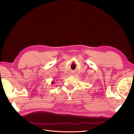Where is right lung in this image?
Wrapping results in <instances>:
<instances>
[{
    "mask_svg": "<svg viewBox=\"0 0 134 134\" xmlns=\"http://www.w3.org/2000/svg\"><path fill=\"white\" fill-rule=\"evenodd\" d=\"M54 80H53V81H52V82H51V84H54Z\"/></svg>",
    "mask_w": 134,
    "mask_h": 134,
    "instance_id": "1",
    "label": "right lung"
}]
</instances>
